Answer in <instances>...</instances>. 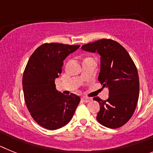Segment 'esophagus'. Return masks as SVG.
<instances>
[{"label": "esophagus", "mask_w": 153, "mask_h": 153, "mask_svg": "<svg viewBox=\"0 0 153 153\" xmlns=\"http://www.w3.org/2000/svg\"><path fill=\"white\" fill-rule=\"evenodd\" d=\"M82 101H83V102H90V101H91V98H89V97H86V96H83L82 98Z\"/></svg>", "instance_id": "obj_1"}]
</instances>
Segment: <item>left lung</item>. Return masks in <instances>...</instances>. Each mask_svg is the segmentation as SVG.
Masks as SVG:
<instances>
[{
  "mask_svg": "<svg viewBox=\"0 0 153 153\" xmlns=\"http://www.w3.org/2000/svg\"><path fill=\"white\" fill-rule=\"evenodd\" d=\"M82 49L101 55V71L98 80L108 88V99L95 97L100 105L96 119L107 128L124 126L133 115L139 95L137 68L129 54L111 39L99 40L82 45Z\"/></svg>",
  "mask_w": 153,
  "mask_h": 153,
  "instance_id": "left-lung-1",
  "label": "left lung"
}]
</instances>
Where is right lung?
<instances>
[{
	"instance_id": "1",
	"label": "right lung",
	"mask_w": 153,
	"mask_h": 153,
	"mask_svg": "<svg viewBox=\"0 0 153 153\" xmlns=\"http://www.w3.org/2000/svg\"><path fill=\"white\" fill-rule=\"evenodd\" d=\"M80 45L45 43L34 51L23 74L24 96L30 115L49 130L60 128L71 121L80 97L65 95L55 88L54 80L62 73L63 61Z\"/></svg>"
}]
</instances>
